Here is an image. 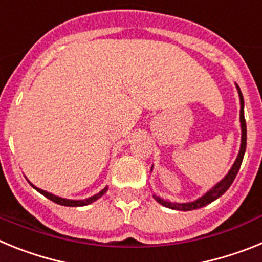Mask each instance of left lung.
<instances>
[{"instance_id":"obj_1","label":"left lung","mask_w":262,"mask_h":262,"mask_svg":"<svg viewBox=\"0 0 262 262\" xmlns=\"http://www.w3.org/2000/svg\"><path fill=\"white\" fill-rule=\"evenodd\" d=\"M237 86V85H236ZM237 90H239V97H240V105H242V108H240V123H242V145H240V151L239 155H237V159L233 163L232 168L228 172V174L222 180L219 184L215 185L212 187L211 190H209L207 193L205 194L203 196H201L200 200L194 201V202L190 203H173L169 202V201L163 200V198H160V196L155 195V200L157 201L159 203H161L165 207H169V209L172 210H181V211H190V210H195V209H201L203 206L209 205L211 203L212 201H215L216 198L224 194L227 191V189L232 185L233 180H235L236 174L239 172L240 166H242V161L243 157H244L245 154V147H247V124H245V118H244V98H243V94L240 92V88L237 86Z\"/></svg>"}]
</instances>
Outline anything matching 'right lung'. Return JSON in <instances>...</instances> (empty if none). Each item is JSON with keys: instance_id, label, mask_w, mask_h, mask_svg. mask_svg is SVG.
<instances>
[{"instance_id": "right-lung-1", "label": "right lung", "mask_w": 262, "mask_h": 262, "mask_svg": "<svg viewBox=\"0 0 262 262\" xmlns=\"http://www.w3.org/2000/svg\"><path fill=\"white\" fill-rule=\"evenodd\" d=\"M31 186H34V185L31 184ZM34 187H35V186H34ZM35 189L40 194H43L45 196H47L48 200H51L52 202L57 203V205H61V206H69V207H77V206L89 205V203L94 202V201H97L98 198H101V196H102L103 194H105V191H106V189H103V190L99 191L98 194H96V195H93V196H90V198H88V200H84V201H72V200H66V198H60V196L53 195V194L47 193V191H45V190H41V189H39V187H35Z\"/></svg>"}]
</instances>
